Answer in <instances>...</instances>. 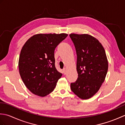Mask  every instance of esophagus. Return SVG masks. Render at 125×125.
<instances>
[{
	"label": "esophagus",
	"mask_w": 125,
	"mask_h": 125,
	"mask_svg": "<svg viewBox=\"0 0 125 125\" xmlns=\"http://www.w3.org/2000/svg\"><path fill=\"white\" fill-rule=\"evenodd\" d=\"M63 73L64 74V75H65V74L67 73V70H66L65 68H64L63 69Z\"/></svg>",
	"instance_id": "esophagus-1"
}]
</instances>
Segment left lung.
Wrapping results in <instances>:
<instances>
[{
  "label": "left lung",
  "mask_w": 125,
  "mask_h": 125,
  "mask_svg": "<svg viewBox=\"0 0 125 125\" xmlns=\"http://www.w3.org/2000/svg\"><path fill=\"white\" fill-rule=\"evenodd\" d=\"M77 60L78 77L71 83V89L82 99H87L96 94L105 81L108 63L105 49L94 36L87 34L71 33Z\"/></svg>",
  "instance_id": "1"
}]
</instances>
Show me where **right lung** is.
Masks as SVG:
<instances>
[{
	"instance_id": "obj_1",
	"label": "right lung",
	"mask_w": 125,
	"mask_h": 125,
	"mask_svg": "<svg viewBox=\"0 0 125 125\" xmlns=\"http://www.w3.org/2000/svg\"><path fill=\"white\" fill-rule=\"evenodd\" d=\"M68 34H37L25 42L19 59V70L26 86L33 94L45 97L56 86L62 74L55 66L54 50Z\"/></svg>"
}]
</instances>
